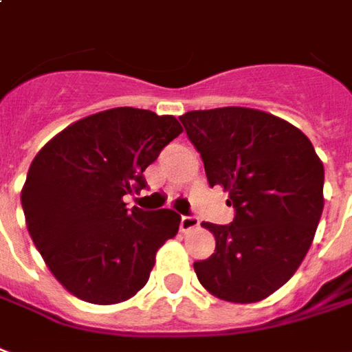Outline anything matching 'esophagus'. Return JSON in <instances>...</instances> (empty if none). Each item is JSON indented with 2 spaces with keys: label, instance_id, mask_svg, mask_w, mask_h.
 Masks as SVG:
<instances>
[{
  "label": "esophagus",
  "instance_id": "34e87169",
  "mask_svg": "<svg viewBox=\"0 0 352 352\" xmlns=\"http://www.w3.org/2000/svg\"><path fill=\"white\" fill-rule=\"evenodd\" d=\"M200 225V219L194 217V215H183L181 217V223H179V228L183 230V232H188V230H192Z\"/></svg>",
  "mask_w": 352,
  "mask_h": 352
}]
</instances>
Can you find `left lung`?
<instances>
[{"instance_id": "8db88e82", "label": "left lung", "mask_w": 352, "mask_h": 352, "mask_svg": "<svg viewBox=\"0 0 352 352\" xmlns=\"http://www.w3.org/2000/svg\"><path fill=\"white\" fill-rule=\"evenodd\" d=\"M179 120L210 186H223L236 211L230 225L201 223L215 253L194 263V272L223 301H261L294 276L313 244L324 166L301 129L263 110H192Z\"/></svg>"}]
</instances>
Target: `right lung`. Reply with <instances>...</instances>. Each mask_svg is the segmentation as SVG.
Here are the masks:
<instances>
[{
	"label": "right lung",
	"mask_w": 352,
	"mask_h": 352,
	"mask_svg": "<svg viewBox=\"0 0 352 352\" xmlns=\"http://www.w3.org/2000/svg\"><path fill=\"white\" fill-rule=\"evenodd\" d=\"M183 127L142 108H110L68 125L36 154L21 201L26 227L63 286L95 305L127 301L179 230L173 210L125 208L142 171Z\"/></svg>",
	"instance_id": "add662e5"
}]
</instances>
